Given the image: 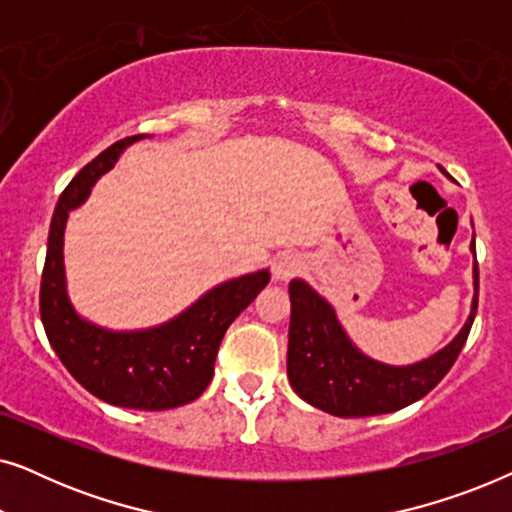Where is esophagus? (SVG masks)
Here are the masks:
<instances>
[{"instance_id": "1", "label": "esophagus", "mask_w": 512, "mask_h": 512, "mask_svg": "<svg viewBox=\"0 0 512 512\" xmlns=\"http://www.w3.org/2000/svg\"><path fill=\"white\" fill-rule=\"evenodd\" d=\"M300 268H303L300 256L291 254V251H284V254H279L275 258V263H272V277H275L277 282H289L296 272H300Z\"/></svg>"}]
</instances>
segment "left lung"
Wrapping results in <instances>:
<instances>
[{
  "mask_svg": "<svg viewBox=\"0 0 512 512\" xmlns=\"http://www.w3.org/2000/svg\"><path fill=\"white\" fill-rule=\"evenodd\" d=\"M475 254V247L471 244ZM473 307L450 345L412 366H387L361 354L335 310L303 279H291V324L286 373L296 394L335 417L387 415L419 401L454 366L478 312V261L473 265Z\"/></svg>",
  "mask_w": 512,
  "mask_h": 512,
  "instance_id": "8db88e82",
  "label": "left lung"
}]
</instances>
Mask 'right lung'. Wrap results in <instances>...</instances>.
<instances>
[{"label":"right lung","mask_w":512,"mask_h":512,"mask_svg":"<svg viewBox=\"0 0 512 512\" xmlns=\"http://www.w3.org/2000/svg\"><path fill=\"white\" fill-rule=\"evenodd\" d=\"M139 139L144 135L111 144L62 191L48 233L39 312L55 354L90 394L118 408L170 410L195 401L207 389L223 335L265 289L270 272L258 270L214 286L179 317L146 331H109L76 314L67 298L62 263L67 216L88 198L95 181L114 167L123 149Z\"/></svg>","instance_id":"1"}]
</instances>
